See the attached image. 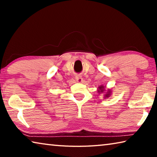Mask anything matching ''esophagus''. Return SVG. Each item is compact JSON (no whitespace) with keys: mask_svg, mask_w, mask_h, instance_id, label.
Returning a JSON list of instances; mask_svg holds the SVG:
<instances>
[{"mask_svg":"<svg viewBox=\"0 0 157 157\" xmlns=\"http://www.w3.org/2000/svg\"><path fill=\"white\" fill-rule=\"evenodd\" d=\"M75 79H76L77 82H79V83H81V82L83 81V78H82V76L79 75H77L75 76Z\"/></svg>","mask_w":157,"mask_h":157,"instance_id":"esophagus-1","label":"esophagus"}]
</instances>
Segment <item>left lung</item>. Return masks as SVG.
Returning <instances> with one entry per match:
<instances>
[{"label":"left lung","mask_w":157,"mask_h":157,"mask_svg":"<svg viewBox=\"0 0 157 157\" xmlns=\"http://www.w3.org/2000/svg\"><path fill=\"white\" fill-rule=\"evenodd\" d=\"M98 94H104V98H108L111 96V94H112V91H111V90L108 89L106 90L105 89V86H103V85H100V86H98Z\"/></svg>","instance_id":"left-lung-1"}]
</instances>
